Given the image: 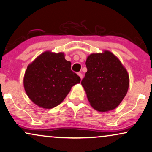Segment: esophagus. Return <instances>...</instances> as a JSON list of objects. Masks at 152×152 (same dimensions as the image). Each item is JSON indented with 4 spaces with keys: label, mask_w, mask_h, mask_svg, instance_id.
I'll return each instance as SVG.
<instances>
[{
    "label": "esophagus",
    "mask_w": 152,
    "mask_h": 152,
    "mask_svg": "<svg viewBox=\"0 0 152 152\" xmlns=\"http://www.w3.org/2000/svg\"><path fill=\"white\" fill-rule=\"evenodd\" d=\"M78 75L79 76V77L80 78V79H82L83 78V74H81V73H78Z\"/></svg>",
    "instance_id": "1"
}]
</instances>
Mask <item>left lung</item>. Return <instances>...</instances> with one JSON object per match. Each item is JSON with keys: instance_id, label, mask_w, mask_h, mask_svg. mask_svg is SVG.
<instances>
[{"instance_id": "1", "label": "left lung", "mask_w": 152, "mask_h": 152, "mask_svg": "<svg viewBox=\"0 0 152 152\" xmlns=\"http://www.w3.org/2000/svg\"><path fill=\"white\" fill-rule=\"evenodd\" d=\"M87 72L81 81L90 105L108 111L121 102L129 87V76L119 59L109 51L93 53L86 62Z\"/></svg>"}]
</instances>
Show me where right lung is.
<instances>
[{
    "mask_svg": "<svg viewBox=\"0 0 152 152\" xmlns=\"http://www.w3.org/2000/svg\"><path fill=\"white\" fill-rule=\"evenodd\" d=\"M80 78L71 69V62L64 53L47 51L39 55L26 69L24 78L25 91L38 106L52 109L64 100L73 86Z\"/></svg>",
    "mask_w": 152,
    "mask_h": 152,
    "instance_id": "right-lung-1",
    "label": "right lung"
}]
</instances>
